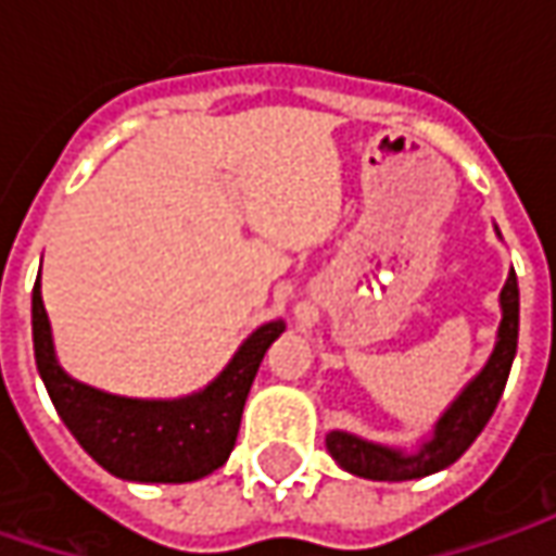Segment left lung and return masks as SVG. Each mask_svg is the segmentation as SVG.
<instances>
[{
    "label": "left lung",
    "mask_w": 556,
    "mask_h": 556,
    "mask_svg": "<svg viewBox=\"0 0 556 556\" xmlns=\"http://www.w3.org/2000/svg\"><path fill=\"white\" fill-rule=\"evenodd\" d=\"M502 328H498V343L489 365L482 368L480 377L458 395V402L442 415L437 424L433 439L415 452L402 455L390 452L383 445H374L365 439H355L350 433H331L328 437V452L331 458L365 480H417L427 473H437L442 467L455 460L470 448V442L480 437L482 427L495 412L498 399L504 393L507 374L517 355V333H520V288H517V271L507 275V285L502 290Z\"/></svg>",
    "instance_id": "8db88e82"
}]
</instances>
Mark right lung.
<instances>
[{"label": "right lung", "instance_id": "right-lung-1", "mask_svg": "<svg viewBox=\"0 0 556 556\" xmlns=\"http://www.w3.org/2000/svg\"><path fill=\"white\" fill-rule=\"evenodd\" d=\"M281 331L285 321L263 325L203 393L176 402L119 399L76 383L61 371L39 275L33 285V353L54 412L76 442L119 480L191 482L223 467L235 448L256 368Z\"/></svg>", "mask_w": 556, "mask_h": 556}]
</instances>
